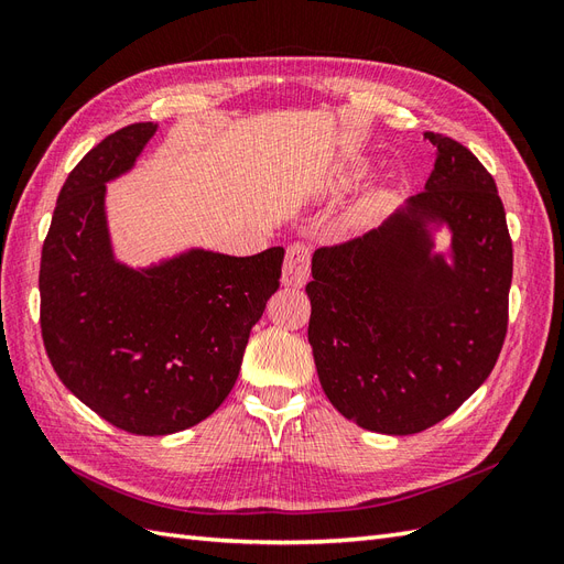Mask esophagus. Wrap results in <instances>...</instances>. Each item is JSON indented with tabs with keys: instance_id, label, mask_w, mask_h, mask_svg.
Returning a JSON list of instances; mask_svg holds the SVG:
<instances>
[{
	"instance_id": "1",
	"label": "esophagus",
	"mask_w": 564,
	"mask_h": 564,
	"mask_svg": "<svg viewBox=\"0 0 564 564\" xmlns=\"http://www.w3.org/2000/svg\"><path fill=\"white\" fill-rule=\"evenodd\" d=\"M311 275V249L305 245H292L286 249V259L282 268L284 286H303Z\"/></svg>"
}]
</instances>
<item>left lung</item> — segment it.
I'll return each mask as SVG.
<instances>
[{
    "mask_svg": "<svg viewBox=\"0 0 564 564\" xmlns=\"http://www.w3.org/2000/svg\"><path fill=\"white\" fill-rule=\"evenodd\" d=\"M435 169L383 226L313 253L308 340L324 395L365 431L447 419L499 360L513 280L503 202L468 148L425 131ZM453 235L451 261L432 232Z\"/></svg>",
    "mask_w": 564,
    "mask_h": 564,
    "instance_id": "obj_1",
    "label": "left lung"
}]
</instances>
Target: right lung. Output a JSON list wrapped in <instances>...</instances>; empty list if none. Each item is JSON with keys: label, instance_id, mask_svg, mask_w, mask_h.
<instances>
[{"label": "right lung", "instance_id": "right-lung-1", "mask_svg": "<svg viewBox=\"0 0 564 564\" xmlns=\"http://www.w3.org/2000/svg\"><path fill=\"white\" fill-rule=\"evenodd\" d=\"M158 124L110 133L63 183L42 247V338L63 386L133 435H172L214 414L249 332L278 292L284 249H187L145 268L117 261L106 183L131 172Z\"/></svg>", "mask_w": 564, "mask_h": 564}]
</instances>
